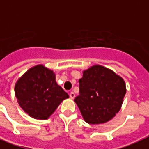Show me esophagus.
Instances as JSON below:
<instances>
[{
	"label": "esophagus",
	"instance_id": "esophagus-1",
	"mask_svg": "<svg viewBox=\"0 0 149 149\" xmlns=\"http://www.w3.org/2000/svg\"><path fill=\"white\" fill-rule=\"evenodd\" d=\"M70 98H71V99H74L75 97H76V96H75L74 92H72H72L70 93Z\"/></svg>",
	"mask_w": 149,
	"mask_h": 149
}]
</instances>
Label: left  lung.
<instances>
[{"instance_id": "8db88e82", "label": "left lung", "mask_w": 149, "mask_h": 149, "mask_svg": "<svg viewBox=\"0 0 149 149\" xmlns=\"http://www.w3.org/2000/svg\"><path fill=\"white\" fill-rule=\"evenodd\" d=\"M79 83V95L74 101L86 123H106L120 110L126 84L113 70L101 65H93L83 71Z\"/></svg>"}]
</instances>
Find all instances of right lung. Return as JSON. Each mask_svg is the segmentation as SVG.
Here are the masks:
<instances>
[{"label":"right lung","instance_id":"1","mask_svg":"<svg viewBox=\"0 0 149 149\" xmlns=\"http://www.w3.org/2000/svg\"><path fill=\"white\" fill-rule=\"evenodd\" d=\"M19 106L31 118L46 120L69 95L56 81V73L42 64L30 68L15 86Z\"/></svg>","mask_w":149,"mask_h":149}]
</instances>
